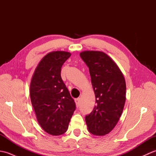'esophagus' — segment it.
Here are the masks:
<instances>
[{
	"mask_svg": "<svg viewBox=\"0 0 156 156\" xmlns=\"http://www.w3.org/2000/svg\"><path fill=\"white\" fill-rule=\"evenodd\" d=\"M80 98H76L75 99V102H76V107H78L79 105H80Z\"/></svg>",
	"mask_w": 156,
	"mask_h": 156,
	"instance_id": "obj_1",
	"label": "esophagus"
}]
</instances>
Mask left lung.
Wrapping results in <instances>:
<instances>
[{"label": "left lung", "mask_w": 156, "mask_h": 156, "mask_svg": "<svg viewBox=\"0 0 156 156\" xmlns=\"http://www.w3.org/2000/svg\"><path fill=\"white\" fill-rule=\"evenodd\" d=\"M80 55L89 68L97 103L86 116V122L92 134L102 136L113 129L122 114L125 80L118 66L105 53L84 51Z\"/></svg>", "instance_id": "left-lung-1"}]
</instances>
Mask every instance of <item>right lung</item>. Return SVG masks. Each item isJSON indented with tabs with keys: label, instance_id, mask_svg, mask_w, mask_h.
Returning a JSON list of instances; mask_svg holds the SVG:
<instances>
[{
	"label": "right lung",
	"instance_id": "1",
	"mask_svg": "<svg viewBox=\"0 0 156 156\" xmlns=\"http://www.w3.org/2000/svg\"><path fill=\"white\" fill-rule=\"evenodd\" d=\"M69 52L49 53L39 63L31 81L30 97L37 121L51 135L64 134L76 109V104L61 77Z\"/></svg>",
	"mask_w": 156,
	"mask_h": 156
}]
</instances>
